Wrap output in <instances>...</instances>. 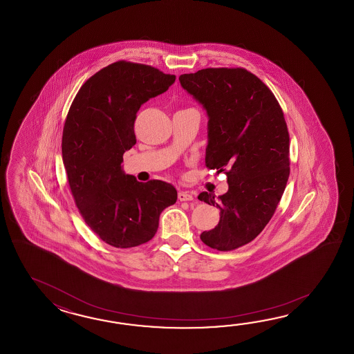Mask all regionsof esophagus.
<instances>
[{
  "label": "esophagus",
  "instance_id": "esophagus-1",
  "mask_svg": "<svg viewBox=\"0 0 354 354\" xmlns=\"http://www.w3.org/2000/svg\"><path fill=\"white\" fill-rule=\"evenodd\" d=\"M178 200L180 201H192L194 196L189 191H180L178 192Z\"/></svg>",
  "mask_w": 354,
  "mask_h": 354
}]
</instances>
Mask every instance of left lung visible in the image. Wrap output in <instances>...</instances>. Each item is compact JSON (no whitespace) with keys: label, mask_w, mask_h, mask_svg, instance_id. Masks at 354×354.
Instances as JSON below:
<instances>
[{"label":"left lung","mask_w":354,"mask_h":354,"mask_svg":"<svg viewBox=\"0 0 354 354\" xmlns=\"http://www.w3.org/2000/svg\"><path fill=\"white\" fill-rule=\"evenodd\" d=\"M209 116L205 163L227 177L224 195L198 200L220 210L201 241L227 252L248 244L270 223L290 176V136L272 91L244 68H206L180 75Z\"/></svg>","instance_id":"8db88e82"}]
</instances>
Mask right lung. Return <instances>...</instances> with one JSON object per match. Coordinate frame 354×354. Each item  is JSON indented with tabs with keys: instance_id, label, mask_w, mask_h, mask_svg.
I'll list each match as a JSON object with an SVG mask.
<instances>
[{
	"instance_id": "1",
	"label": "right lung",
	"mask_w": 354,
	"mask_h": 354,
	"mask_svg": "<svg viewBox=\"0 0 354 354\" xmlns=\"http://www.w3.org/2000/svg\"><path fill=\"white\" fill-rule=\"evenodd\" d=\"M176 75L157 68L115 62L90 77L69 107L62 157L75 205L100 239L133 248L157 233L159 215L177 201L163 180L143 183L122 171V156L136 143L140 106L166 92Z\"/></svg>"
}]
</instances>
